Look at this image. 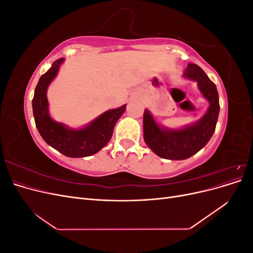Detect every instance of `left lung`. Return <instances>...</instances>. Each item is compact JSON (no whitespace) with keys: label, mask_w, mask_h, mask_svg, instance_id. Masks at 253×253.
<instances>
[{"label":"left lung","mask_w":253,"mask_h":253,"mask_svg":"<svg viewBox=\"0 0 253 253\" xmlns=\"http://www.w3.org/2000/svg\"><path fill=\"white\" fill-rule=\"evenodd\" d=\"M186 78L197 81L198 88L210 102L208 112L195 125L182 129L159 127L148 110L143 113V138L148 147L162 158L180 160L189 158L203 149L215 131L219 112L218 93L214 84L202 68L188 64L183 74Z\"/></svg>","instance_id":"1"}]
</instances>
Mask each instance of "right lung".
<instances>
[{
  "mask_svg": "<svg viewBox=\"0 0 253 253\" xmlns=\"http://www.w3.org/2000/svg\"><path fill=\"white\" fill-rule=\"evenodd\" d=\"M63 58L56 60L49 70L41 76L33 99V111L36 126L42 138L53 149L67 157H86L100 151L110 141L114 126L124 114L126 105L110 110L99 116L90 125L81 129H70L53 121L48 114L46 97L47 86L56 77Z\"/></svg>",
  "mask_w": 253,
  "mask_h": 253,
  "instance_id": "obj_1",
  "label": "right lung"
}]
</instances>
